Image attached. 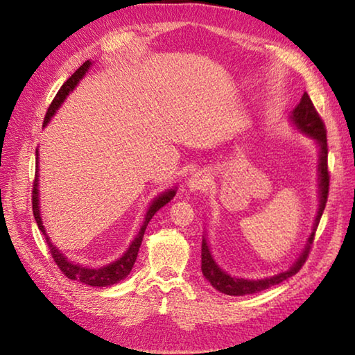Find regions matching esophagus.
I'll use <instances>...</instances> for the list:
<instances>
[{"label":"esophagus","mask_w":355,"mask_h":355,"mask_svg":"<svg viewBox=\"0 0 355 355\" xmlns=\"http://www.w3.org/2000/svg\"><path fill=\"white\" fill-rule=\"evenodd\" d=\"M209 182H211V178H209L208 173H205V172H196V173H192V175L188 180V188L192 192L203 191L209 184Z\"/></svg>","instance_id":"esophagus-1"}]
</instances>
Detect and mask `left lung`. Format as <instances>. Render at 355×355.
I'll return each mask as SVG.
<instances>
[{"instance_id":"obj_1","label":"left lung","mask_w":355,"mask_h":355,"mask_svg":"<svg viewBox=\"0 0 355 355\" xmlns=\"http://www.w3.org/2000/svg\"><path fill=\"white\" fill-rule=\"evenodd\" d=\"M290 122L294 128L300 131V133H304L305 136H309L310 139H313L318 147V209L313 219V225H311V233L307 238V243H305L304 249L300 250L299 257L294 260V263L286 269V271H282L279 274L271 275V277L264 279H243L225 272L224 269L216 263L205 233V235L202 236V274L203 277L211 284L214 290L228 294V296H245V294L260 293L274 285H279L280 282L290 279L291 275L296 274L299 269L302 268L305 260H307L311 243H313L316 227L320 224L324 208H326L329 194L326 128H324L322 120L318 116V112L313 103H311L307 92H304L299 105L291 111Z\"/></svg>"}]
</instances>
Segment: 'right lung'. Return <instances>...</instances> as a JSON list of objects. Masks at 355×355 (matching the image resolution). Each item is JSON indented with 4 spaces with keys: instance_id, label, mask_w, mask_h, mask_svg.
Listing matches in <instances>:
<instances>
[{
    "instance_id": "obj_1",
    "label": "right lung",
    "mask_w": 355,
    "mask_h": 355,
    "mask_svg": "<svg viewBox=\"0 0 355 355\" xmlns=\"http://www.w3.org/2000/svg\"><path fill=\"white\" fill-rule=\"evenodd\" d=\"M92 67V61H86L84 62L80 69H78L73 75H71L67 81L62 84V87L59 89V92L56 94L55 100L51 101L50 107H48L46 111V116L44 120V127H46L48 123H50L51 117L55 116L56 111L59 107L62 106V103L65 101V98L69 97V95L75 91V87L80 84V81L83 80L86 73L89 71V69ZM177 194V186H173L171 189H166L161 192L155 197L150 203L146 216H144V222L139 228V232H137V235L135 236L133 241L128 245V249L123 252L122 257L117 258L116 261H112L110 264H105V266H100V268H87V266H83L80 263H75L69 260L67 257H65L59 248H56L55 244L51 243L50 236H48V233L45 230V225H44V220H42V214H40V196H39V147L35 148V180H34V184H33V213H34V219L37 222V227L39 230L44 233L45 239H46V244L48 248H50L51 252V257L53 260L56 261V264L59 266V269L67 275L69 279L71 280H78L81 282L84 285H89V286H110V285H116L119 284L120 280H123L127 275L130 274L131 269H133V264L136 261V257H137V252H139V248L142 244V238H144V233H146V228L148 225L150 219L153 218L155 213L158 211L159 208H163L166 203H169L173 197Z\"/></svg>"
}]
</instances>
